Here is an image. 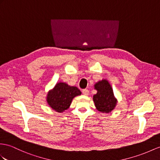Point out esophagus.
I'll use <instances>...</instances> for the list:
<instances>
[{
  "label": "esophagus",
  "instance_id": "obj_1",
  "mask_svg": "<svg viewBox=\"0 0 160 160\" xmlns=\"http://www.w3.org/2000/svg\"><path fill=\"white\" fill-rule=\"evenodd\" d=\"M82 92H83V93L85 96H88L89 95V90H88V89H83V90L82 91Z\"/></svg>",
  "mask_w": 160,
  "mask_h": 160
}]
</instances>
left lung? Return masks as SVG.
<instances>
[{
    "label": "left lung",
    "instance_id": "1",
    "mask_svg": "<svg viewBox=\"0 0 160 160\" xmlns=\"http://www.w3.org/2000/svg\"><path fill=\"white\" fill-rule=\"evenodd\" d=\"M93 87L97 91L96 94L93 96V101L96 109L103 113H109L114 110L118 101L108 81L105 79L100 80Z\"/></svg>",
    "mask_w": 160,
    "mask_h": 160
}]
</instances>
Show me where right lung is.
<instances>
[{
    "label": "right lung",
    "mask_w": 160,
    "mask_h": 160,
    "mask_svg": "<svg viewBox=\"0 0 160 160\" xmlns=\"http://www.w3.org/2000/svg\"><path fill=\"white\" fill-rule=\"evenodd\" d=\"M81 92L76 86H71L65 82H58L48 91L46 101L53 110L63 112L70 107L72 99L80 96Z\"/></svg>",
    "instance_id": "obj_1"
}]
</instances>
